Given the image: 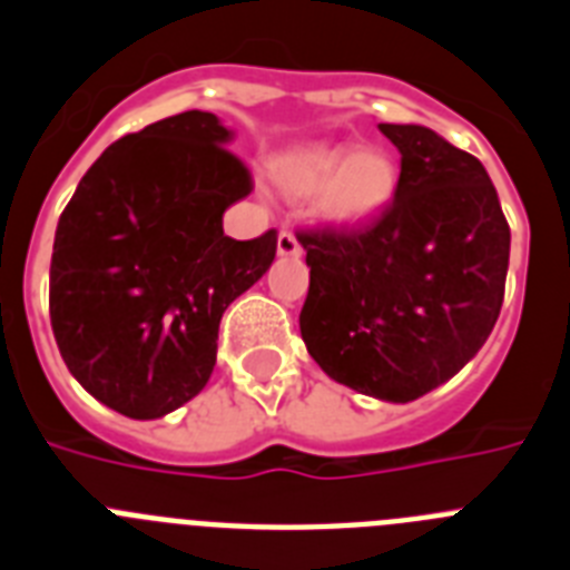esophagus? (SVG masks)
<instances>
[{
    "instance_id": "obj_1",
    "label": "esophagus",
    "mask_w": 570,
    "mask_h": 570,
    "mask_svg": "<svg viewBox=\"0 0 570 570\" xmlns=\"http://www.w3.org/2000/svg\"><path fill=\"white\" fill-rule=\"evenodd\" d=\"M276 254L279 256H299L302 254V245L291 230H279L276 236Z\"/></svg>"
}]
</instances>
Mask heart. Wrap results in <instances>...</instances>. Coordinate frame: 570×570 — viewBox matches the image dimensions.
<instances>
[{"label": "heart", "mask_w": 570, "mask_h": 570, "mask_svg": "<svg viewBox=\"0 0 570 570\" xmlns=\"http://www.w3.org/2000/svg\"><path fill=\"white\" fill-rule=\"evenodd\" d=\"M274 179L288 199H311L316 214L340 228H356L380 219L400 188V165L391 150L365 145H311L282 156Z\"/></svg>", "instance_id": "heart-1"}]
</instances>
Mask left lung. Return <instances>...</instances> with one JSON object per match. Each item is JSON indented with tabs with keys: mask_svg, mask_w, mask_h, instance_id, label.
<instances>
[{
	"mask_svg": "<svg viewBox=\"0 0 570 570\" xmlns=\"http://www.w3.org/2000/svg\"><path fill=\"white\" fill-rule=\"evenodd\" d=\"M402 154L400 188L362 228L299 230L311 285L299 314L316 365L342 385L411 402L491 336L511 228L476 156L422 125H380Z\"/></svg>",
	"mask_w": 570,
	"mask_h": 570,
	"instance_id": "left-lung-1",
	"label": "left lung"
}]
</instances>
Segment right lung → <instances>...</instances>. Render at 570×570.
I'll use <instances>...</instances> for the list:
<instances>
[{
  "mask_svg": "<svg viewBox=\"0 0 570 570\" xmlns=\"http://www.w3.org/2000/svg\"><path fill=\"white\" fill-rule=\"evenodd\" d=\"M230 130L185 110L122 136L62 210L50 256V325L94 400L159 420L216 365L225 308L262 279L276 230L230 239L223 214L250 194Z\"/></svg>",
  "mask_w": 570,
  "mask_h": 570,
  "instance_id": "obj_1",
  "label": "right lung"
}]
</instances>
